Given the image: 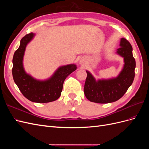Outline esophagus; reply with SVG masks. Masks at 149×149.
<instances>
[{
    "instance_id": "1",
    "label": "esophagus",
    "mask_w": 149,
    "mask_h": 149,
    "mask_svg": "<svg viewBox=\"0 0 149 149\" xmlns=\"http://www.w3.org/2000/svg\"><path fill=\"white\" fill-rule=\"evenodd\" d=\"M79 64H80V65H83L84 64V61H83V60H81L79 61Z\"/></svg>"
}]
</instances>
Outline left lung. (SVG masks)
Wrapping results in <instances>:
<instances>
[{
    "instance_id": "left-lung-1",
    "label": "left lung",
    "mask_w": 149,
    "mask_h": 149,
    "mask_svg": "<svg viewBox=\"0 0 149 149\" xmlns=\"http://www.w3.org/2000/svg\"><path fill=\"white\" fill-rule=\"evenodd\" d=\"M120 48L116 53L124 58L123 69L116 78L96 80L86 70L84 93L90 101L100 104L113 102L124 96L131 86L135 77L136 60L132 55V47L127 40L121 38Z\"/></svg>"
}]
</instances>
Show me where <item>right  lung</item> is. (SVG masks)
Instances as JSON below:
<instances>
[{"label":"right lung","instance_id":"obj_1","mask_svg":"<svg viewBox=\"0 0 149 149\" xmlns=\"http://www.w3.org/2000/svg\"><path fill=\"white\" fill-rule=\"evenodd\" d=\"M35 35L30 33L20 40V46L14 53L12 60L13 78L22 94L30 101L38 103L55 101L61 96L65 79L77 67L74 64L60 66L50 77L45 80L37 79L26 73L23 64L25 51Z\"/></svg>","mask_w":149,"mask_h":149}]
</instances>
